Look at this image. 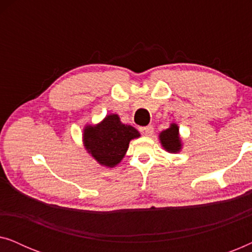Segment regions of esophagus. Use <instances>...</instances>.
I'll use <instances>...</instances> for the list:
<instances>
[{
  "mask_svg": "<svg viewBox=\"0 0 252 252\" xmlns=\"http://www.w3.org/2000/svg\"><path fill=\"white\" fill-rule=\"evenodd\" d=\"M140 132L142 135L150 136L154 134V127L153 126H146V127H140Z\"/></svg>",
  "mask_w": 252,
  "mask_h": 252,
  "instance_id": "obj_1",
  "label": "esophagus"
}]
</instances>
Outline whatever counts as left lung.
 I'll return each instance as SVG.
<instances>
[{
  "instance_id": "8db88e82",
  "label": "left lung",
  "mask_w": 252,
  "mask_h": 252,
  "mask_svg": "<svg viewBox=\"0 0 252 252\" xmlns=\"http://www.w3.org/2000/svg\"><path fill=\"white\" fill-rule=\"evenodd\" d=\"M161 146L168 153H178L181 149V141L179 136V127L172 124L170 128L163 130L159 135Z\"/></svg>"
}]
</instances>
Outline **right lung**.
<instances>
[{
  "label": "right lung",
  "mask_w": 252,
  "mask_h": 252,
  "mask_svg": "<svg viewBox=\"0 0 252 252\" xmlns=\"http://www.w3.org/2000/svg\"><path fill=\"white\" fill-rule=\"evenodd\" d=\"M140 133L130 125H124L117 115L106 116L96 126H87L84 132L86 149L101 165L115 167L128 149L129 141Z\"/></svg>",
  "instance_id": "right-lung-1"
}]
</instances>
